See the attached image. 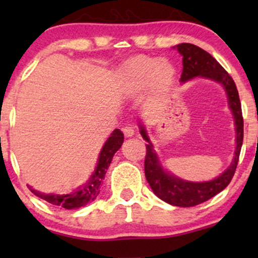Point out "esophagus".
<instances>
[{
	"label": "esophagus",
	"mask_w": 258,
	"mask_h": 258,
	"mask_svg": "<svg viewBox=\"0 0 258 258\" xmlns=\"http://www.w3.org/2000/svg\"><path fill=\"white\" fill-rule=\"evenodd\" d=\"M122 132H123V135H125V137L130 138V137H133V135H135L136 131H135V127L128 125V126L122 127Z\"/></svg>",
	"instance_id": "esophagus-1"
}]
</instances>
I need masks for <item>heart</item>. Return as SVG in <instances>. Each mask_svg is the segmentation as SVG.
I'll return each instance as SVG.
<instances>
[{
	"mask_svg": "<svg viewBox=\"0 0 258 258\" xmlns=\"http://www.w3.org/2000/svg\"><path fill=\"white\" fill-rule=\"evenodd\" d=\"M174 75L176 70L167 59L138 54L122 61L117 70V81L127 93H138L146 87L148 96L156 97L171 87Z\"/></svg>",
	"mask_w": 258,
	"mask_h": 258,
	"instance_id": "1",
	"label": "heart"
}]
</instances>
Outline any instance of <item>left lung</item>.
Masks as SVG:
<instances>
[{"mask_svg": "<svg viewBox=\"0 0 258 258\" xmlns=\"http://www.w3.org/2000/svg\"><path fill=\"white\" fill-rule=\"evenodd\" d=\"M173 48H177V51L183 57V72L179 81L184 84L189 80L201 78L220 84L226 91L228 106L233 114L234 127H235V150L229 166L214 179L205 180V182H190L174 176L162 166L158 154L154 150V146L148 136L146 127L141 120L138 121L142 137L148 142V144H146L147 155L144 161V171L154 194L170 205L191 207L214 198L230 183L240 155L242 138H244V121H242L241 104L236 86L229 74L222 68V65L210 53L195 44L179 43Z\"/></svg>", "mask_w": 258, "mask_h": 258, "instance_id": "obj_1", "label": "left lung"}]
</instances>
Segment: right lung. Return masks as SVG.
Returning a JSON list of instances; mask_svg holds the SVG:
<instances>
[{
	"mask_svg": "<svg viewBox=\"0 0 258 258\" xmlns=\"http://www.w3.org/2000/svg\"><path fill=\"white\" fill-rule=\"evenodd\" d=\"M123 143V133L119 128L114 130L111 132L110 137L106 139V142L100 150L97 166L94 168L93 173L91 174L90 179L85 183L84 185H80L75 190L65 194H46L41 191L35 190L31 185H28L31 193H34L36 197L46 200L47 203L52 205L60 206L63 209L73 210L79 209L87 205L91 201L96 200L100 191V185H102L103 179H104L106 170L110 166L111 160L114 158V154L120 149Z\"/></svg>",
	"mask_w": 258,
	"mask_h": 258,
	"instance_id": "add662e5",
	"label": "right lung"
}]
</instances>
